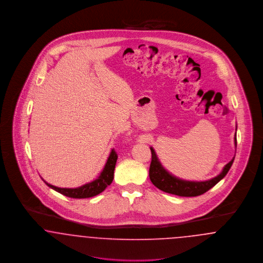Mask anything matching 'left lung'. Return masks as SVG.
Listing matches in <instances>:
<instances>
[{"mask_svg":"<svg viewBox=\"0 0 263 263\" xmlns=\"http://www.w3.org/2000/svg\"><path fill=\"white\" fill-rule=\"evenodd\" d=\"M235 145L237 147V134L235 136ZM151 153H152V162L149 170V176H150L152 183L156 187L161 189L166 193L175 194L178 196L183 197H194L198 196L213 186H215L222 178L225 177L228 172L230 171L233 162L235 160V157L229 163H227L222 173L217 176H215L212 179L205 180V181H189V180H183L178 177H175L171 175L166 170L163 168L162 163H160L155 150L151 147Z\"/></svg>","mask_w":263,"mask_h":263,"instance_id":"left-lung-1","label":"left lung"}]
</instances>
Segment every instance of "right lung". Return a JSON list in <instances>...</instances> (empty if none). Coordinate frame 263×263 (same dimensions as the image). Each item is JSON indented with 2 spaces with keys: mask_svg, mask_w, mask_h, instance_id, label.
Instances as JSON below:
<instances>
[{
  "mask_svg": "<svg viewBox=\"0 0 263 263\" xmlns=\"http://www.w3.org/2000/svg\"><path fill=\"white\" fill-rule=\"evenodd\" d=\"M117 154L114 150H111L110 155L106 161V163L102 170V172L100 173V176L95 179L91 182H88L87 184H84L80 187L77 188H61L51 185L49 183H47L45 180H43L46 185H48L49 187L54 189L55 191L61 193L63 195L67 196V197H71V198H89L92 196H96L98 194L101 193L105 188L108 185L111 184L113 180V175H114V168H115V164L117 161Z\"/></svg>",
  "mask_w": 263,
  "mask_h": 263,
  "instance_id": "1",
  "label": "right lung"
}]
</instances>
